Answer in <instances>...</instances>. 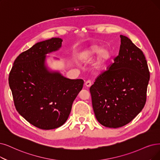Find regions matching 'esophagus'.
Segmentation results:
<instances>
[{
	"label": "esophagus",
	"mask_w": 160,
	"mask_h": 160,
	"mask_svg": "<svg viewBox=\"0 0 160 160\" xmlns=\"http://www.w3.org/2000/svg\"><path fill=\"white\" fill-rule=\"evenodd\" d=\"M91 85H92V82L91 80H88L85 82V85L87 87H90L91 86Z\"/></svg>",
	"instance_id": "esophagus-1"
}]
</instances>
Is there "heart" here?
Instances as JSON below:
<instances>
[{
    "instance_id": "heart-1",
    "label": "heart",
    "mask_w": 160,
    "mask_h": 160,
    "mask_svg": "<svg viewBox=\"0 0 160 160\" xmlns=\"http://www.w3.org/2000/svg\"><path fill=\"white\" fill-rule=\"evenodd\" d=\"M98 52V66L102 67L109 60L110 57V52L108 49L105 48L101 50L98 46L92 45L82 51L81 54V58L83 60H90Z\"/></svg>"
}]
</instances>
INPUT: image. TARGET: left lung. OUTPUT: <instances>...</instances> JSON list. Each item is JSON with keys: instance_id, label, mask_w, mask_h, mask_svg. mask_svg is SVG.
<instances>
[{"instance_id": "obj_1", "label": "left lung", "mask_w": 160, "mask_h": 160, "mask_svg": "<svg viewBox=\"0 0 160 160\" xmlns=\"http://www.w3.org/2000/svg\"><path fill=\"white\" fill-rule=\"evenodd\" d=\"M120 38L119 55L90 88L96 118L110 128L127 125L142 111L150 80L142 51L128 37Z\"/></svg>"}]
</instances>
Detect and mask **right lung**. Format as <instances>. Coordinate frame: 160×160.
Returning a JSON list of instances; mask_svg holds the SVG:
<instances>
[{
    "label": "right lung",
    "mask_w": 160,
    "mask_h": 160,
    "mask_svg": "<svg viewBox=\"0 0 160 160\" xmlns=\"http://www.w3.org/2000/svg\"><path fill=\"white\" fill-rule=\"evenodd\" d=\"M62 42L60 38H52L36 43L17 57L9 75L16 110L44 130L65 123L84 83L82 79H68L46 66V54L58 50Z\"/></svg>",
    "instance_id": "add662e5"
}]
</instances>
